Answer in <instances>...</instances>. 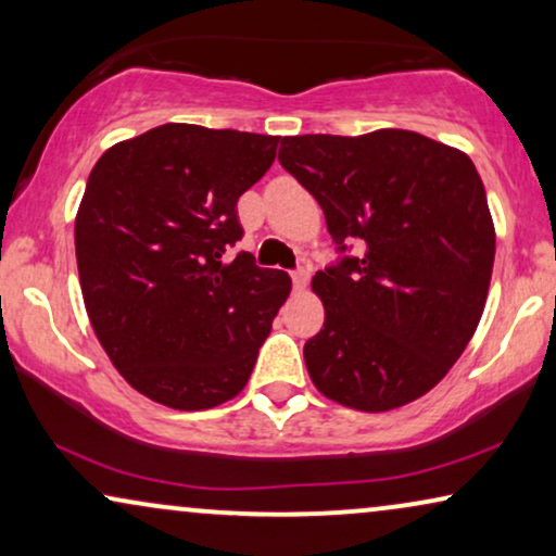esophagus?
I'll return each instance as SVG.
<instances>
[{
	"instance_id": "34e87169",
	"label": "esophagus",
	"mask_w": 556,
	"mask_h": 556,
	"mask_svg": "<svg viewBox=\"0 0 556 556\" xmlns=\"http://www.w3.org/2000/svg\"><path fill=\"white\" fill-rule=\"evenodd\" d=\"M308 286V270H295L293 273V288L295 291H306Z\"/></svg>"
}]
</instances>
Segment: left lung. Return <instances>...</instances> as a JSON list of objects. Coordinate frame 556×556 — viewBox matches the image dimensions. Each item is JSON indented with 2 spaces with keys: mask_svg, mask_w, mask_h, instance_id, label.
Returning a JSON list of instances; mask_svg holds the SVG:
<instances>
[{
  "mask_svg": "<svg viewBox=\"0 0 556 556\" xmlns=\"http://www.w3.org/2000/svg\"><path fill=\"white\" fill-rule=\"evenodd\" d=\"M280 164L362 255L318 270L324 329L303 346L316 390L387 413L443 379L481 321L496 230L466 151L405 128L286 136Z\"/></svg>",
  "mask_w": 556,
  "mask_h": 556,
  "instance_id": "left-lung-1",
  "label": "left lung"
}]
</instances>
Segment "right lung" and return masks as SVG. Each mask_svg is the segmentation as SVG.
Segmentation results:
<instances>
[{
    "label": "right lung",
    "instance_id": "1",
    "mask_svg": "<svg viewBox=\"0 0 556 556\" xmlns=\"http://www.w3.org/2000/svg\"><path fill=\"white\" fill-rule=\"evenodd\" d=\"M278 136L164 124L113 143L75 215L80 291L118 375L172 409H210L248 384L288 295L250 255L238 200L276 159Z\"/></svg>",
    "mask_w": 556,
    "mask_h": 556
}]
</instances>
